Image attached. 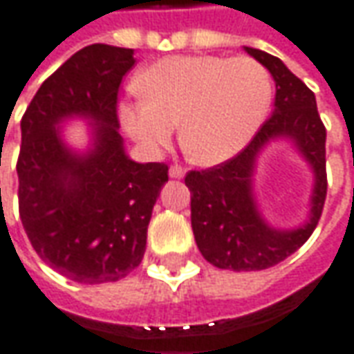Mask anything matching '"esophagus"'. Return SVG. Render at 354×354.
<instances>
[{"label":"esophagus","mask_w":354,"mask_h":354,"mask_svg":"<svg viewBox=\"0 0 354 354\" xmlns=\"http://www.w3.org/2000/svg\"><path fill=\"white\" fill-rule=\"evenodd\" d=\"M168 176H170V178H184V170H182L180 166H170V170H168Z\"/></svg>","instance_id":"1"}]
</instances>
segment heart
I'll use <instances>...</instances> for the list:
<instances>
[{"mask_svg":"<svg viewBox=\"0 0 354 354\" xmlns=\"http://www.w3.org/2000/svg\"><path fill=\"white\" fill-rule=\"evenodd\" d=\"M142 97L119 107L131 139L151 154L180 142L196 165L215 166L239 154L270 109L272 80L249 56H168L139 76Z\"/></svg>","mask_w":354,"mask_h":354,"instance_id":"1","label":"heart"}]
</instances>
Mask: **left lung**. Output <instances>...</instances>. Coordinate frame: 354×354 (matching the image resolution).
<instances>
[{
    "mask_svg": "<svg viewBox=\"0 0 354 354\" xmlns=\"http://www.w3.org/2000/svg\"><path fill=\"white\" fill-rule=\"evenodd\" d=\"M245 53L270 72L276 84L274 111L241 153L207 170H192V229L203 259L225 270H264L288 259L310 239L327 196L325 127L315 95L276 56L245 46ZM290 140L310 165L314 189L306 221L278 230L263 219L254 196V172L260 153L272 140Z\"/></svg>",
    "mask_w": 354,
    "mask_h": 354,
    "instance_id": "8db88e82",
    "label": "left lung"
}]
</instances>
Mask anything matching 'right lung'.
<instances>
[{
    "label": "right lung",
    "instance_id": "1",
    "mask_svg": "<svg viewBox=\"0 0 354 354\" xmlns=\"http://www.w3.org/2000/svg\"><path fill=\"white\" fill-rule=\"evenodd\" d=\"M133 48L90 44L68 58L21 119L19 215L32 249L80 284L117 282L137 268L160 188L162 162L125 153L117 92L135 64ZM88 121V149H72L62 125Z\"/></svg>",
    "mask_w": 354,
    "mask_h": 354
}]
</instances>
